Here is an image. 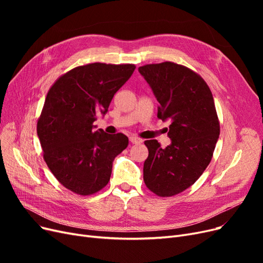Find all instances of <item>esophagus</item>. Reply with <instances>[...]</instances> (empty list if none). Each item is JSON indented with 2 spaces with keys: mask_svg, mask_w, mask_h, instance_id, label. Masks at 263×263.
Here are the masks:
<instances>
[{
  "mask_svg": "<svg viewBox=\"0 0 263 263\" xmlns=\"http://www.w3.org/2000/svg\"><path fill=\"white\" fill-rule=\"evenodd\" d=\"M129 141L132 142V144H141L142 139H140V138H138V137L132 136V137H129Z\"/></svg>",
  "mask_w": 263,
  "mask_h": 263,
  "instance_id": "obj_1",
  "label": "esophagus"
}]
</instances>
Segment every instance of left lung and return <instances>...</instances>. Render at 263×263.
<instances>
[{
	"instance_id": "left-lung-1",
	"label": "left lung",
	"mask_w": 263,
	"mask_h": 263,
	"mask_svg": "<svg viewBox=\"0 0 263 263\" xmlns=\"http://www.w3.org/2000/svg\"><path fill=\"white\" fill-rule=\"evenodd\" d=\"M159 102L158 118L170 119L171 144L146 140V186L168 197L190 187L210 164L219 136V122L209 85L191 69L165 61L138 68Z\"/></svg>"
}]
</instances>
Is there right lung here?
Masks as SVG:
<instances>
[{"label": "right lung", "mask_w": 263, "mask_h": 263, "mask_svg": "<svg viewBox=\"0 0 263 263\" xmlns=\"http://www.w3.org/2000/svg\"><path fill=\"white\" fill-rule=\"evenodd\" d=\"M135 65L94 62L77 67L49 89L37 122L44 160L61 184L79 195L104 187L113 161L128 146L124 134L94 132L97 114L104 115L114 94L132 77Z\"/></svg>", "instance_id": "right-lung-1"}]
</instances>
